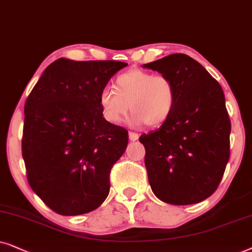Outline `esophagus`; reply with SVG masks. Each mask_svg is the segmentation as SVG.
I'll list each match as a JSON object with an SVG mask.
<instances>
[{
	"label": "esophagus",
	"instance_id": "esophagus-1",
	"mask_svg": "<svg viewBox=\"0 0 252 252\" xmlns=\"http://www.w3.org/2000/svg\"><path fill=\"white\" fill-rule=\"evenodd\" d=\"M139 138V135L137 132H133V131H129V139L131 140V142H135Z\"/></svg>",
	"mask_w": 252,
	"mask_h": 252
}]
</instances>
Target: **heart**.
Returning a JSON list of instances; mask_svg holds the SVG:
<instances>
[{
    "mask_svg": "<svg viewBox=\"0 0 252 252\" xmlns=\"http://www.w3.org/2000/svg\"><path fill=\"white\" fill-rule=\"evenodd\" d=\"M175 99L176 89L169 77L131 69L117 77L115 90H101L99 105L103 117L110 123H121L130 106L133 124L157 126L168 119Z\"/></svg>",
    "mask_w": 252,
    "mask_h": 252,
    "instance_id": "obj_1",
    "label": "heart"
}]
</instances>
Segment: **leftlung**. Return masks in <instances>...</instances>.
Returning a JSON list of instances; mask_svg holds the SVG:
<instances>
[{
	"label": "left lung",
	"instance_id": "obj_1",
	"mask_svg": "<svg viewBox=\"0 0 252 252\" xmlns=\"http://www.w3.org/2000/svg\"><path fill=\"white\" fill-rule=\"evenodd\" d=\"M145 68L169 77L175 105L157 131L142 135L153 193L172 205L210 197L229 160L230 120L220 84L186 54H172Z\"/></svg>",
	"mask_w": 252,
	"mask_h": 252
}]
</instances>
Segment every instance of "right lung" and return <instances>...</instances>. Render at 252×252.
Instances as JSON below:
<instances>
[{
	"instance_id": "right-lung-1",
	"label": "right lung",
	"mask_w": 252,
	"mask_h": 252,
	"mask_svg": "<svg viewBox=\"0 0 252 252\" xmlns=\"http://www.w3.org/2000/svg\"><path fill=\"white\" fill-rule=\"evenodd\" d=\"M128 64L59 59L47 66L24 107L22 153L30 187L62 216L98 209L128 131L102 117L99 94Z\"/></svg>"
}]
</instances>
